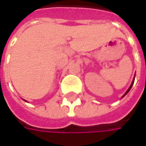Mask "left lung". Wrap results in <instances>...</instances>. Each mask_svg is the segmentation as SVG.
<instances>
[{
    "mask_svg": "<svg viewBox=\"0 0 146 146\" xmlns=\"http://www.w3.org/2000/svg\"><path fill=\"white\" fill-rule=\"evenodd\" d=\"M134 79H135V77H134V78H133V82H132V84H131V86H129V90H127V91H126V93H125V94H124V96H123V97H125V95H126V94H128V93H129V90H131V88H132V86H133V82H134ZM122 97V98H123Z\"/></svg>",
    "mask_w": 146,
    "mask_h": 146,
    "instance_id": "8db88e82",
    "label": "left lung"
}]
</instances>
